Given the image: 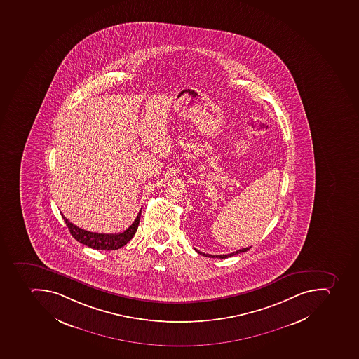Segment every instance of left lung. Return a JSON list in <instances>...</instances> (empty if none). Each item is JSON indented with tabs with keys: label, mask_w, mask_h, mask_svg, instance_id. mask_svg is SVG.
I'll use <instances>...</instances> for the list:
<instances>
[{
	"label": "left lung",
	"mask_w": 359,
	"mask_h": 359,
	"mask_svg": "<svg viewBox=\"0 0 359 359\" xmlns=\"http://www.w3.org/2000/svg\"><path fill=\"white\" fill-rule=\"evenodd\" d=\"M250 248H251V247L243 248V249L238 250V251H236V252L229 253V255H205V253L199 252L198 250H196V249L195 250H196V251H197V252L201 253V255H205V257H210V258H215V257H216V258L225 259V258H229V257H232V255H238V253L245 252V251H248V250H249Z\"/></svg>",
	"instance_id": "obj_1"
}]
</instances>
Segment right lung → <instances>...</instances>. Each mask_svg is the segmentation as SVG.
<instances>
[{"instance_id": "obj_1", "label": "right lung", "mask_w": 359, "mask_h": 359, "mask_svg": "<svg viewBox=\"0 0 359 359\" xmlns=\"http://www.w3.org/2000/svg\"><path fill=\"white\" fill-rule=\"evenodd\" d=\"M62 217L67 223L69 233L80 243L95 250H117L128 243L135 234L138 224H140V218H141V210L138 212L137 217L135 218V221L133 222L132 225L123 232L117 233V234H100V233L82 230L80 227L69 222V219L63 214H62Z\"/></svg>"}]
</instances>
